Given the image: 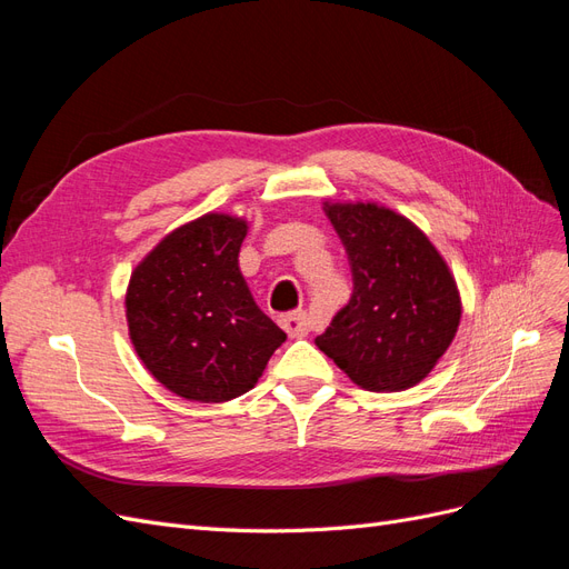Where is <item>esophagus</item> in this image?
I'll return each instance as SVG.
<instances>
[{"label":"esophagus","instance_id":"obj_1","mask_svg":"<svg viewBox=\"0 0 569 569\" xmlns=\"http://www.w3.org/2000/svg\"><path fill=\"white\" fill-rule=\"evenodd\" d=\"M280 325H282V330L295 339L311 335V318H308V313H303V311H295V313L282 316Z\"/></svg>","mask_w":569,"mask_h":569}]
</instances>
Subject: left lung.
<instances>
[{
	"label": "left lung",
	"mask_w": 569,
	"mask_h": 569,
	"mask_svg": "<svg viewBox=\"0 0 569 569\" xmlns=\"http://www.w3.org/2000/svg\"><path fill=\"white\" fill-rule=\"evenodd\" d=\"M347 249L353 295L316 339L368 391L422 382L456 339L462 301L453 270L410 218L377 201L325 199Z\"/></svg>",
	"instance_id": "8db88e82"
}]
</instances>
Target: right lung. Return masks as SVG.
<instances>
[{
    "mask_svg": "<svg viewBox=\"0 0 569 569\" xmlns=\"http://www.w3.org/2000/svg\"><path fill=\"white\" fill-rule=\"evenodd\" d=\"M247 232L244 216L203 213L168 232L130 274L126 320L134 353L187 401L247 393L287 339L239 272Z\"/></svg>",
    "mask_w": 569,
    "mask_h": 569,
    "instance_id": "1",
    "label": "right lung"
}]
</instances>
